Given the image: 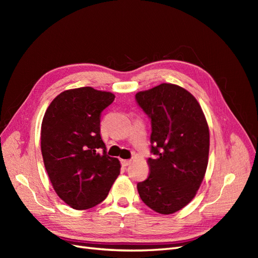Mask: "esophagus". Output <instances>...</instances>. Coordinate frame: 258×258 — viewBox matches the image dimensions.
Instances as JSON below:
<instances>
[{
  "instance_id": "obj_1",
  "label": "esophagus",
  "mask_w": 258,
  "mask_h": 258,
  "mask_svg": "<svg viewBox=\"0 0 258 258\" xmlns=\"http://www.w3.org/2000/svg\"><path fill=\"white\" fill-rule=\"evenodd\" d=\"M120 162H121V166H122V167H127V166L130 165L131 161L128 160V159H121Z\"/></svg>"
}]
</instances>
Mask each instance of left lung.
Listing matches in <instances>:
<instances>
[{"mask_svg": "<svg viewBox=\"0 0 258 258\" xmlns=\"http://www.w3.org/2000/svg\"><path fill=\"white\" fill-rule=\"evenodd\" d=\"M138 105L152 123L151 173L138 183L144 204L160 214H172L195 197L208 167L210 134L198 101L173 84L140 91Z\"/></svg>", "mask_w": 258, "mask_h": 258, "instance_id": "left-lung-1", "label": "left lung"}]
</instances>
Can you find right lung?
Here are the masks:
<instances>
[{
  "label": "right lung",
  "instance_id": "right-lung-1",
  "mask_svg": "<svg viewBox=\"0 0 258 258\" xmlns=\"http://www.w3.org/2000/svg\"><path fill=\"white\" fill-rule=\"evenodd\" d=\"M114 99L113 93L91 87L66 90L44 115L45 169L58 196L73 209L102 202L120 173L119 160L106 154L100 135V115Z\"/></svg>",
  "mask_w": 258,
  "mask_h": 258
}]
</instances>
